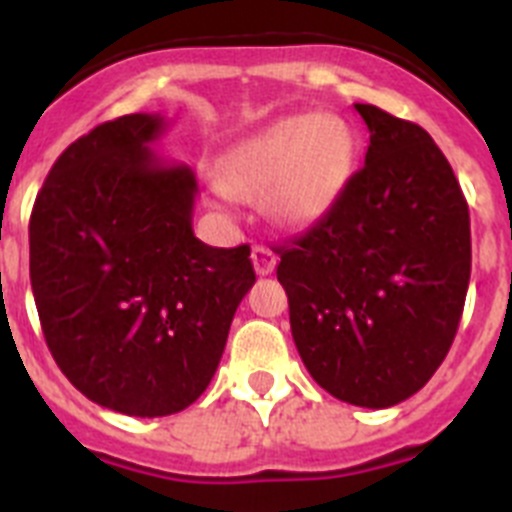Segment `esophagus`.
Wrapping results in <instances>:
<instances>
[{"label": "esophagus", "instance_id": "34e87169", "mask_svg": "<svg viewBox=\"0 0 512 512\" xmlns=\"http://www.w3.org/2000/svg\"><path fill=\"white\" fill-rule=\"evenodd\" d=\"M251 261L259 277H269L271 271H274V266H277V253L266 246H253Z\"/></svg>", "mask_w": 512, "mask_h": 512}]
</instances>
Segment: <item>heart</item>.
Instances as JSON below:
<instances>
[{
  "instance_id": "heart-1",
  "label": "heart",
  "mask_w": 512,
  "mask_h": 512,
  "mask_svg": "<svg viewBox=\"0 0 512 512\" xmlns=\"http://www.w3.org/2000/svg\"><path fill=\"white\" fill-rule=\"evenodd\" d=\"M354 135L336 115H292L230 148L217 179L233 200H261L282 228H310L341 197Z\"/></svg>"
}]
</instances>
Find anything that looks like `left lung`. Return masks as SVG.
Listing matches in <instances>:
<instances>
[{"mask_svg":"<svg viewBox=\"0 0 512 512\" xmlns=\"http://www.w3.org/2000/svg\"><path fill=\"white\" fill-rule=\"evenodd\" d=\"M364 166L295 246L279 251L302 364L333 397L392 408L449 354L472 271L469 207L420 125L354 104Z\"/></svg>","mask_w":512,"mask_h":512,"instance_id":"obj_1","label":"left lung"}]
</instances>
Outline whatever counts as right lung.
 <instances>
[{
	"label": "right lung",
	"instance_id": "add662e5",
	"mask_svg": "<svg viewBox=\"0 0 512 512\" xmlns=\"http://www.w3.org/2000/svg\"><path fill=\"white\" fill-rule=\"evenodd\" d=\"M164 115L117 117L58 156L30 215V284L53 359L81 395L161 418L207 390L256 282L251 248L192 230L197 179L151 148Z\"/></svg>",
	"mask_w": 512,
	"mask_h": 512
}]
</instances>
